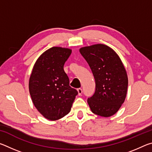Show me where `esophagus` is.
Segmentation results:
<instances>
[{
    "label": "esophagus",
    "instance_id": "1",
    "mask_svg": "<svg viewBox=\"0 0 152 152\" xmlns=\"http://www.w3.org/2000/svg\"><path fill=\"white\" fill-rule=\"evenodd\" d=\"M77 91H78V95L80 96V95H81L82 93V90L81 88H78L77 89Z\"/></svg>",
    "mask_w": 152,
    "mask_h": 152
}]
</instances>
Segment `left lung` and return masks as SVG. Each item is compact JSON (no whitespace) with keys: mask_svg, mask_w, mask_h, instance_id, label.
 I'll use <instances>...</instances> for the list:
<instances>
[{"mask_svg":"<svg viewBox=\"0 0 152 152\" xmlns=\"http://www.w3.org/2000/svg\"><path fill=\"white\" fill-rule=\"evenodd\" d=\"M79 50L95 79V92L87 101L91 111L101 117H111L121 107L127 92L128 77L122 61L112 48L101 43Z\"/></svg>","mask_w":152,"mask_h":152,"instance_id":"1","label":"left lung"}]
</instances>
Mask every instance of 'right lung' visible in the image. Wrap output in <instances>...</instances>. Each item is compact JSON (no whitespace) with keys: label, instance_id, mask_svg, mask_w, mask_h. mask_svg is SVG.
<instances>
[{"label":"right lung","instance_id":"right-lung-1","mask_svg":"<svg viewBox=\"0 0 152 152\" xmlns=\"http://www.w3.org/2000/svg\"><path fill=\"white\" fill-rule=\"evenodd\" d=\"M72 50L52 47L44 51L33 66L29 81L32 102L45 119L56 121L70 113L78 92L70 86L64 66Z\"/></svg>","mask_w":152,"mask_h":152}]
</instances>
